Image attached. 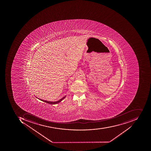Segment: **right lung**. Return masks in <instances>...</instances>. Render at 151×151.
<instances>
[{
  "mask_svg": "<svg viewBox=\"0 0 151 151\" xmlns=\"http://www.w3.org/2000/svg\"><path fill=\"white\" fill-rule=\"evenodd\" d=\"M65 97H66V96H64V97L62 98V99H61L59 100L58 101H57V102H49V101H47L43 100L40 99H39L40 100L42 101H43V102H45V103H47V104H58V103L61 102L62 101L63 99H65Z\"/></svg>",
  "mask_w": 151,
  "mask_h": 151,
  "instance_id": "1",
  "label": "right lung"
}]
</instances>
